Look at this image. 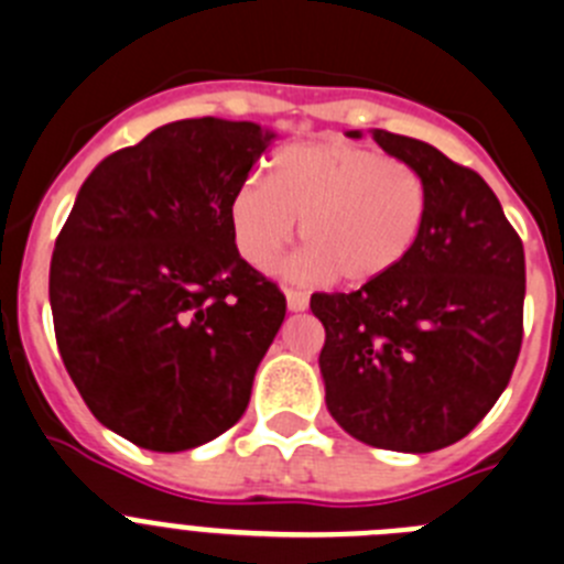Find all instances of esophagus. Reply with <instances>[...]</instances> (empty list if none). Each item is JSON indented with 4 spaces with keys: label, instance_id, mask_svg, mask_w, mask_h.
I'll return each mask as SVG.
<instances>
[{
    "label": "esophagus",
    "instance_id": "1",
    "mask_svg": "<svg viewBox=\"0 0 564 564\" xmlns=\"http://www.w3.org/2000/svg\"><path fill=\"white\" fill-rule=\"evenodd\" d=\"M285 299L291 313H302V310H307V296H304L302 291H285Z\"/></svg>",
    "mask_w": 564,
    "mask_h": 564
}]
</instances>
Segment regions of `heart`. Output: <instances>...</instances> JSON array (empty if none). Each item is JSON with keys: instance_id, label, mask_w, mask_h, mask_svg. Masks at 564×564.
I'll use <instances>...</instances> for the list:
<instances>
[{"instance_id": "b5f03b06", "label": "heart", "mask_w": 564, "mask_h": 564, "mask_svg": "<svg viewBox=\"0 0 564 564\" xmlns=\"http://www.w3.org/2000/svg\"><path fill=\"white\" fill-rule=\"evenodd\" d=\"M425 212V181L411 164L346 139H313L279 148L268 178L242 181L229 226L242 260L271 271L302 218L299 271L369 285L411 254Z\"/></svg>"}]
</instances>
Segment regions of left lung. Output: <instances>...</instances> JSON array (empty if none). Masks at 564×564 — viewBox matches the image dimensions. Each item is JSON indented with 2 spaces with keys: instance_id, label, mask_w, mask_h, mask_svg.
Here are the masks:
<instances>
[{
  "instance_id": "8db88e82",
  "label": "left lung",
  "mask_w": 564,
  "mask_h": 564,
  "mask_svg": "<svg viewBox=\"0 0 564 564\" xmlns=\"http://www.w3.org/2000/svg\"><path fill=\"white\" fill-rule=\"evenodd\" d=\"M371 139L422 175L427 212L394 271L310 299L327 333V411L371 447L433 453L467 436L509 386L523 344V242L475 170L420 139Z\"/></svg>"
}]
</instances>
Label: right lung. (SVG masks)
<instances>
[{"label":"right lung","mask_w":564,"mask_h":564,"mask_svg":"<svg viewBox=\"0 0 564 564\" xmlns=\"http://www.w3.org/2000/svg\"><path fill=\"white\" fill-rule=\"evenodd\" d=\"M273 131L178 120L102 159L55 240L50 307L72 383L137 447L193 451L229 431L285 322L240 257L229 200Z\"/></svg>","instance_id":"obj_1"}]
</instances>
